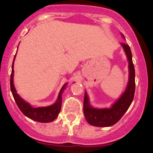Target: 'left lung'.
Returning <instances> with one entry per match:
<instances>
[{
  "instance_id": "8db88e82",
  "label": "left lung",
  "mask_w": 153,
  "mask_h": 153,
  "mask_svg": "<svg viewBox=\"0 0 153 153\" xmlns=\"http://www.w3.org/2000/svg\"><path fill=\"white\" fill-rule=\"evenodd\" d=\"M122 36L125 39L123 34ZM128 62V81L125 91L109 108H97L90 102L89 97L85 91L84 99V114L87 122L96 127H110L116 124L131 105L135 91V70L132 61V53L128 45L122 43Z\"/></svg>"
}]
</instances>
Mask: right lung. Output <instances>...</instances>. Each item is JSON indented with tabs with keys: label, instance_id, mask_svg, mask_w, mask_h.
Returning a JSON list of instances; mask_svg holds the SVG:
<instances>
[{
	"label": "right lung",
	"instance_id": "obj_1",
	"mask_svg": "<svg viewBox=\"0 0 153 153\" xmlns=\"http://www.w3.org/2000/svg\"><path fill=\"white\" fill-rule=\"evenodd\" d=\"M19 47V46H18ZM18 50V49H17ZM17 52V51H16ZM15 56H14L13 62L12 65V72L10 75V89L13 94L14 100L18 105L19 109H20L21 112L24 114L26 117L30 119L36 121V122H41V123H48L51 122L56 119L59 115L61 109V105H62V95L65 89L66 88L68 83H65L61 88L59 91L57 99L53 104L48 106H40V107H33L29 102H26L24 99H22L16 90L14 86L13 76H14V70L13 64L15 61Z\"/></svg>",
	"mask_w": 153,
	"mask_h": 153
}]
</instances>
